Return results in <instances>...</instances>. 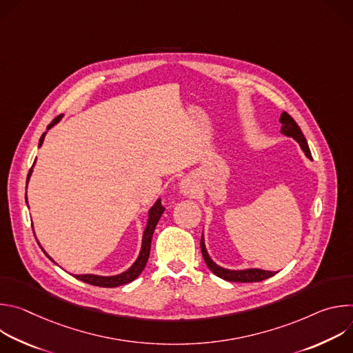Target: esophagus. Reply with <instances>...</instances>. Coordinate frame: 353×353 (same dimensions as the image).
Here are the masks:
<instances>
[{
    "label": "esophagus",
    "mask_w": 353,
    "mask_h": 353,
    "mask_svg": "<svg viewBox=\"0 0 353 353\" xmlns=\"http://www.w3.org/2000/svg\"><path fill=\"white\" fill-rule=\"evenodd\" d=\"M180 191L185 195H192L195 192V184L190 177H185L180 181Z\"/></svg>",
    "instance_id": "esophagus-1"
}]
</instances>
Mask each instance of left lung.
I'll return each mask as SVG.
<instances>
[{"label":"left lung","mask_w":353,"mask_h":353,"mask_svg":"<svg viewBox=\"0 0 353 353\" xmlns=\"http://www.w3.org/2000/svg\"><path fill=\"white\" fill-rule=\"evenodd\" d=\"M281 124H282V128H281V132L285 134L286 137H292L294 138L300 148L303 149V152L306 154V157L309 159H312V152L309 149V145H307V141L303 135V132H301L300 127L297 125V123L286 113L283 112L281 114V119H279ZM201 253H203V257H204V261L205 264L208 265V268L219 278L225 279V281H230V282H260V281H264L270 276H274L276 272H271V271H264V270H241V271H232V270H225L219 265H216L208 256L207 250H205V244H204V239L201 237Z\"/></svg>","instance_id":"obj_1"}]
</instances>
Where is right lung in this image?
I'll use <instances>...</instances> for the list:
<instances>
[{"label":"right lung","mask_w":353,"mask_h":353,"mask_svg":"<svg viewBox=\"0 0 353 353\" xmlns=\"http://www.w3.org/2000/svg\"><path fill=\"white\" fill-rule=\"evenodd\" d=\"M61 116L56 117L52 123H50L47 125V130L52 128L54 124H57L60 121ZM44 135L46 132L40 137V141H39V146H41L43 143V139H44ZM30 173H32V169L29 170V174H28V180L26 183L29 181V177H30ZM165 212V208L161 203V199H158L155 205L149 210V216H148V223H146V228H145V232H143V236H142V247H141V253L137 259V261L132 264L131 268H128L125 272L120 274V275H114V276H99V275H92V274H86V275H74L77 279L85 282V283H89V285H94V286H102V288H116V286H120V285H125L128 282H132L135 278H138V275L142 272V270L145 268L146 265V261L149 259V251H150V241H152V236H154V230L162 216V214ZM48 257V256H47ZM50 260H52V257H48Z\"/></svg>","instance_id":"add662e5"}]
</instances>
